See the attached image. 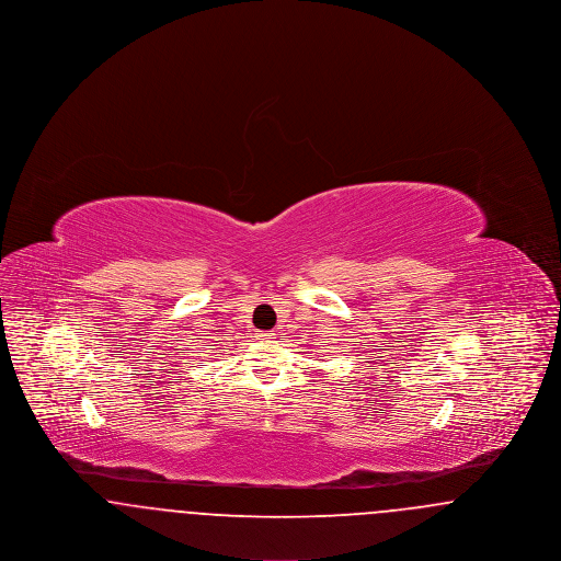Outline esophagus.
Listing matches in <instances>:
<instances>
[{
    "label": "esophagus",
    "instance_id": "esophagus-1",
    "mask_svg": "<svg viewBox=\"0 0 561 561\" xmlns=\"http://www.w3.org/2000/svg\"><path fill=\"white\" fill-rule=\"evenodd\" d=\"M259 336H261V339H265V341H271V339H275V332H273V330H271V332H261Z\"/></svg>",
    "mask_w": 561,
    "mask_h": 561
}]
</instances>
